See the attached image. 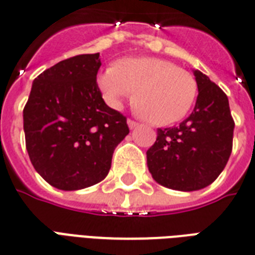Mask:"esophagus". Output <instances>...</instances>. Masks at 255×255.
Here are the masks:
<instances>
[{"label":"esophagus","mask_w":255,"mask_h":255,"mask_svg":"<svg viewBox=\"0 0 255 255\" xmlns=\"http://www.w3.org/2000/svg\"><path fill=\"white\" fill-rule=\"evenodd\" d=\"M127 123H128V126H129V128H135V127H137V122H135V120H132V119H128L127 120Z\"/></svg>","instance_id":"34e87169"}]
</instances>
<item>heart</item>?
I'll use <instances>...</instances> for the list:
<instances>
[{"label": "heart", "mask_w": 255, "mask_h": 255, "mask_svg": "<svg viewBox=\"0 0 255 255\" xmlns=\"http://www.w3.org/2000/svg\"><path fill=\"white\" fill-rule=\"evenodd\" d=\"M104 100L119 108L133 95V108L144 120L168 126L181 120L197 98V82L186 70L160 58H123L98 77Z\"/></svg>", "instance_id": "1"}]
</instances>
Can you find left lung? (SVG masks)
<instances>
[{
    "label": "left lung",
    "instance_id": "obj_1",
    "mask_svg": "<svg viewBox=\"0 0 255 255\" xmlns=\"http://www.w3.org/2000/svg\"><path fill=\"white\" fill-rule=\"evenodd\" d=\"M198 96L193 112L177 127L159 128L147 151L152 177L170 189L192 192L220 176L233 148L234 120L228 96L196 70Z\"/></svg>",
    "mask_w": 255,
    "mask_h": 255
}]
</instances>
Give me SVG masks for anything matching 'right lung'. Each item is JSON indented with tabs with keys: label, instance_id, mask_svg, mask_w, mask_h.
Masks as SVG:
<instances>
[{
	"label": "right lung",
	"instance_id": "add662e5",
	"mask_svg": "<svg viewBox=\"0 0 255 255\" xmlns=\"http://www.w3.org/2000/svg\"><path fill=\"white\" fill-rule=\"evenodd\" d=\"M100 66L99 53L61 61L34 79L23 108L30 161L58 189L102 181L116 145L129 133L127 118L102 98L96 83Z\"/></svg>",
	"mask_w": 255,
	"mask_h": 255
}]
</instances>
